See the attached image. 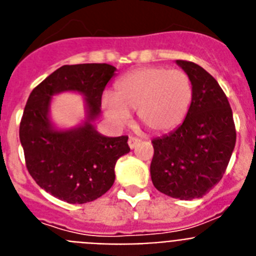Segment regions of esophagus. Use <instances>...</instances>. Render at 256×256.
I'll use <instances>...</instances> for the list:
<instances>
[{
    "label": "esophagus",
    "instance_id": "1",
    "mask_svg": "<svg viewBox=\"0 0 256 256\" xmlns=\"http://www.w3.org/2000/svg\"><path fill=\"white\" fill-rule=\"evenodd\" d=\"M140 142H141V140L137 138V137H130V138H128V144H130V148H134Z\"/></svg>",
    "mask_w": 256,
    "mask_h": 256
}]
</instances>
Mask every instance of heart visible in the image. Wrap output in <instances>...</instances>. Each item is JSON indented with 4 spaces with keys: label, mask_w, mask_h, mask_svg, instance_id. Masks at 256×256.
Listing matches in <instances>:
<instances>
[{
    "label": "heart",
    "mask_w": 256,
    "mask_h": 256,
    "mask_svg": "<svg viewBox=\"0 0 256 256\" xmlns=\"http://www.w3.org/2000/svg\"><path fill=\"white\" fill-rule=\"evenodd\" d=\"M192 101V83L183 70L162 66L136 69L115 84V94L102 97L106 116L118 126L137 110L142 124L152 132H168L186 118Z\"/></svg>",
    "instance_id": "1"
}]
</instances>
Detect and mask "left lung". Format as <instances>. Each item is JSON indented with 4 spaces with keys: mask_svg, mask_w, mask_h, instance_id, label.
Segmentation results:
<instances>
[{
    "mask_svg": "<svg viewBox=\"0 0 256 256\" xmlns=\"http://www.w3.org/2000/svg\"><path fill=\"white\" fill-rule=\"evenodd\" d=\"M192 83V101L177 130L152 141L151 180L158 191L180 200L200 198L222 180L236 144L228 98L200 65L177 60Z\"/></svg>",
    "mask_w": 256,
    "mask_h": 256,
    "instance_id": "obj_1",
    "label": "left lung"
}]
</instances>
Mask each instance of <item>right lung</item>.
<instances>
[{
    "label": "right lung",
    "mask_w": 256,
    "mask_h": 256,
    "mask_svg": "<svg viewBox=\"0 0 256 256\" xmlns=\"http://www.w3.org/2000/svg\"><path fill=\"white\" fill-rule=\"evenodd\" d=\"M116 68L108 64L64 65L29 94L19 137L29 174L40 188L69 204H86L112 188L115 164L130 151L128 137L100 134L92 122ZM61 92L85 96L88 118L72 130H56L49 120L52 97Z\"/></svg>",
    "instance_id": "right-lung-1"
}]
</instances>
